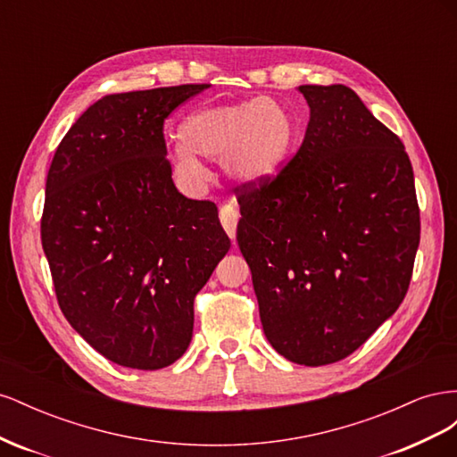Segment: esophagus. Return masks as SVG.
<instances>
[{
    "mask_svg": "<svg viewBox=\"0 0 457 457\" xmlns=\"http://www.w3.org/2000/svg\"><path fill=\"white\" fill-rule=\"evenodd\" d=\"M219 219H220V225H223L225 232H227L228 237L234 240V237H237V225H238V219H240V213H238V207H237V204L230 202V204H225L223 207H220Z\"/></svg>",
    "mask_w": 457,
    "mask_h": 457,
    "instance_id": "obj_1",
    "label": "esophagus"
}]
</instances>
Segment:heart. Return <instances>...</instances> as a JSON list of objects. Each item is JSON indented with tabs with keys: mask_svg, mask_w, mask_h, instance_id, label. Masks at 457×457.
<instances>
[{
	"mask_svg": "<svg viewBox=\"0 0 457 457\" xmlns=\"http://www.w3.org/2000/svg\"><path fill=\"white\" fill-rule=\"evenodd\" d=\"M294 139L292 112L267 96L204 106L181 123V141L171 154L173 175L187 192H200L210 177L200 155L220 162L230 181H265L280 170Z\"/></svg>",
	"mask_w": 457,
	"mask_h": 457,
	"instance_id": "1",
	"label": "heart"
}]
</instances>
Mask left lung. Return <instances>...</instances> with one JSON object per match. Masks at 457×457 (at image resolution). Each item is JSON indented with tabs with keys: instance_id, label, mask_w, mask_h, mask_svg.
<instances>
[{
	"instance_id": "left-lung-1",
	"label": "left lung",
	"mask_w": 457,
	"mask_h": 457,
	"mask_svg": "<svg viewBox=\"0 0 457 457\" xmlns=\"http://www.w3.org/2000/svg\"><path fill=\"white\" fill-rule=\"evenodd\" d=\"M305 139L270 183L238 196L240 252L262 331L289 362L354 353L403 303L420 207L403 141L347 86H299Z\"/></svg>"
}]
</instances>
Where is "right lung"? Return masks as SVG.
I'll return each instance as SVG.
<instances>
[{"label": "right lung", "instance_id": "right-lung-1", "mask_svg": "<svg viewBox=\"0 0 457 457\" xmlns=\"http://www.w3.org/2000/svg\"><path fill=\"white\" fill-rule=\"evenodd\" d=\"M205 84L106 95L68 129L46 183L41 245L66 320L114 364L185 354L195 297L230 247L213 202L173 185L163 120Z\"/></svg>", "mask_w": 457, "mask_h": 457}]
</instances>
